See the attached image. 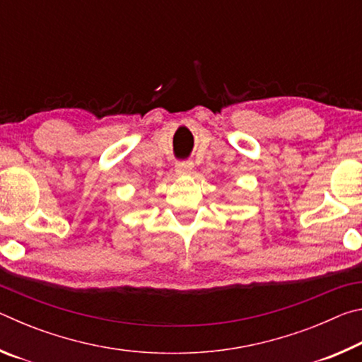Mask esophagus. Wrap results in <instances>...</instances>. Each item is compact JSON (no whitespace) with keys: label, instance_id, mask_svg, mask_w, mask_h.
<instances>
[{"label":"esophagus","instance_id":"esophagus-1","mask_svg":"<svg viewBox=\"0 0 362 362\" xmlns=\"http://www.w3.org/2000/svg\"><path fill=\"white\" fill-rule=\"evenodd\" d=\"M193 163L192 161H180V163H177V166H175V170L179 174H192L193 173Z\"/></svg>","mask_w":362,"mask_h":362}]
</instances>
